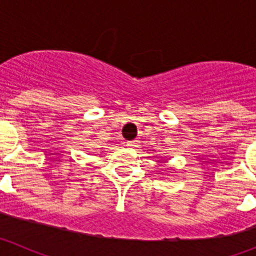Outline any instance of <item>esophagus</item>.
Masks as SVG:
<instances>
[{
    "mask_svg": "<svg viewBox=\"0 0 256 256\" xmlns=\"http://www.w3.org/2000/svg\"><path fill=\"white\" fill-rule=\"evenodd\" d=\"M137 142L138 141H136V140H133V141H128L126 142V146H128V148H137Z\"/></svg>",
    "mask_w": 256,
    "mask_h": 256,
    "instance_id": "34e87169",
    "label": "esophagus"
}]
</instances>
